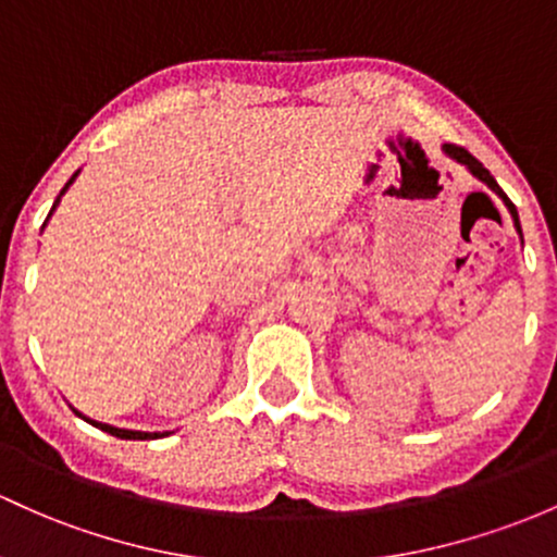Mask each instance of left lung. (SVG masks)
<instances>
[{
  "mask_svg": "<svg viewBox=\"0 0 557 557\" xmlns=\"http://www.w3.org/2000/svg\"><path fill=\"white\" fill-rule=\"evenodd\" d=\"M444 151H446V153H448V157H451V159H457V161H459V164H465V166H468V170L472 172V175H475V177H478V181H481V183H486V185H488V188H492V190H494V194H496V196H499V199H502V201H505V207H507V209H510L512 220H516V231L520 233V223H518V209H516V205H512V201H510V199H507V194H505V190H502V188H499V185H496V181H494V177H492V172H488V170H486V166H483V164H481V161H478L475 157H472V153H468V151H465V148H459V146H451V143H446V146H444Z\"/></svg>",
  "mask_w": 557,
  "mask_h": 557,
  "instance_id": "8db88e82",
  "label": "left lung"
}]
</instances>
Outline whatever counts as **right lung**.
I'll list each match as a JSON object with an SVG mask.
<instances>
[{
	"label": "right lung",
	"instance_id": "add662e5",
	"mask_svg": "<svg viewBox=\"0 0 557 557\" xmlns=\"http://www.w3.org/2000/svg\"><path fill=\"white\" fill-rule=\"evenodd\" d=\"M76 175H79V172H76ZM76 175L71 177L69 183L63 185V190H61V196L65 194V190H69V185L76 181ZM61 196H58L55 199V205H52V209H50V214L55 212V207H58V201H61ZM50 214H47V220H50ZM47 220H45V225H47ZM76 411V409H74ZM76 414H79V411H76ZM82 420L85 422H89V424H95V428H100V430H106V433H111V435H116V438H124V441H151V438H161V433H140V430H122V428H113V424H103V422H95V420H87L85 414H79Z\"/></svg>",
	"mask_w": 557,
	"mask_h": 557
}]
</instances>
